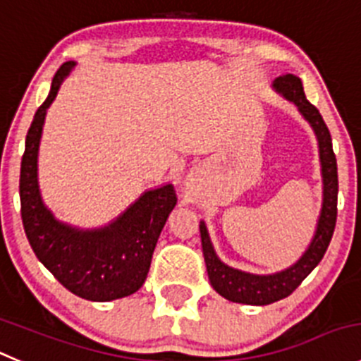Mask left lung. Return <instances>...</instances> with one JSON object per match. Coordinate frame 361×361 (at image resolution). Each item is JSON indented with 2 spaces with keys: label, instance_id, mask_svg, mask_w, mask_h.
I'll use <instances>...</instances> for the list:
<instances>
[{
  "label": "left lung",
  "instance_id": "obj_1",
  "mask_svg": "<svg viewBox=\"0 0 361 361\" xmlns=\"http://www.w3.org/2000/svg\"><path fill=\"white\" fill-rule=\"evenodd\" d=\"M273 88L281 94L287 101L298 106L301 115L314 129L319 142V157H321L322 171V209L317 219V228L308 245L307 252L301 255L296 264L274 274H252L245 271L226 266L216 255L209 238L207 226L200 221L202 250H204L205 266H207L211 286L225 300L245 305H269L280 301L293 294L301 281L312 273L315 266L321 262L331 241L335 223H337V197H338V175L337 157L333 154L331 135L322 120L321 113L314 104L305 97L301 80L294 74H286L276 78Z\"/></svg>",
  "mask_w": 361,
  "mask_h": 361
}]
</instances>
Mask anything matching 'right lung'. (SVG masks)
<instances>
[{
	"instance_id": "right-lung-1",
	"label": "right lung",
	"mask_w": 361,
	"mask_h": 361,
	"mask_svg": "<svg viewBox=\"0 0 361 361\" xmlns=\"http://www.w3.org/2000/svg\"><path fill=\"white\" fill-rule=\"evenodd\" d=\"M75 61L56 71L51 92L37 109L20 161V218L37 259L65 289L90 301H111L136 293L149 273L154 248L168 214L177 204L171 184L145 191L108 226L81 230L58 221L44 205L37 177L46 111Z\"/></svg>"
}]
</instances>
